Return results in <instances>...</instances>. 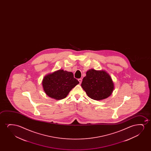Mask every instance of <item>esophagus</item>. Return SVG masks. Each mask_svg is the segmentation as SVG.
<instances>
[{"label":"esophagus","mask_w":151,"mask_h":151,"mask_svg":"<svg viewBox=\"0 0 151 151\" xmlns=\"http://www.w3.org/2000/svg\"><path fill=\"white\" fill-rule=\"evenodd\" d=\"M78 81L79 82V83H81V82H82V79H78Z\"/></svg>","instance_id":"34e87169"}]
</instances>
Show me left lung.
I'll return each instance as SVG.
<instances>
[{"label": "left lung", "mask_w": 151, "mask_h": 151, "mask_svg": "<svg viewBox=\"0 0 151 151\" xmlns=\"http://www.w3.org/2000/svg\"><path fill=\"white\" fill-rule=\"evenodd\" d=\"M81 86L89 97L96 101L107 99L114 88L111 77L106 71L93 68L86 72Z\"/></svg>", "instance_id": "obj_1"}]
</instances>
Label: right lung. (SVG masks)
<instances>
[{"label": "right lung", "instance_id": "1", "mask_svg": "<svg viewBox=\"0 0 151 151\" xmlns=\"http://www.w3.org/2000/svg\"><path fill=\"white\" fill-rule=\"evenodd\" d=\"M79 83L72 72L59 70L45 75L42 84L46 95L52 99L60 100L65 98Z\"/></svg>", "mask_w": 151, "mask_h": 151}]
</instances>
